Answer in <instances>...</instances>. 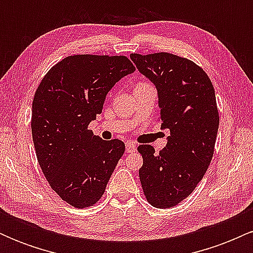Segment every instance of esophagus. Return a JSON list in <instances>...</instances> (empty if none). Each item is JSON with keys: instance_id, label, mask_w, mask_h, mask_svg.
Here are the masks:
<instances>
[{"instance_id": "34e87169", "label": "esophagus", "mask_w": 253, "mask_h": 253, "mask_svg": "<svg viewBox=\"0 0 253 253\" xmlns=\"http://www.w3.org/2000/svg\"><path fill=\"white\" fill-rule=\"evenodd\" d=\"M135 151V144L134 141H127L126 143V152L132 153Z\"/></svg>"}]
</instances>
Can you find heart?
<instances>
[{
	"mask_svg": "<svg viewBox=\"0 0 253 253\" xmlns=\"http://www.w3.org/2000/svg\"><path fill=\"white\" fill-rule=\"evenodd\" d=\"M139 84H144V83H139Z\"/></svg>",
	"mask_w": 253,
	"mask_h": 253,
	"instance_id": "b5f03b06",
	"label": "heart"
}]
</instances>
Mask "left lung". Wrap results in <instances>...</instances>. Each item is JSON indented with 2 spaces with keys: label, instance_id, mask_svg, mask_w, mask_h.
<instances>
[{
  "label": "left lung",
  "instance_id": "obj_1",
  "mask_svg": "<svg viewBox=\"0 0 253 253\" xmlns=\"http://www.w3.org/2000/svg\"><path fill=\"white\" fill-rule=\"evenodd\" d=\"M129 57L156 86L162 128L170 130L159 153L151 145L138 146L144 159L141 187L153 207H175L193 193L213 157L219 128L215 91L207 74L189 59L165 52Z\"/></svg>",
  "mask_w": 253,
  "mask_h": 253
}]
</instances>
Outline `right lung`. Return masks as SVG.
I'll return each instance as SVG.
<instances>
[{"instance_id":"1","label":"right lung","mask_w":253,"mask_h":253,"mask_svg":"<svg viewBox=\"0 0 253 253\" xmlns=\"http://www.w3.org/2000/svg\"><path fill=\"white\" fill-rule=\"evenodd\" d=\"M135 68L124 56L66 57L46 74L32 104V136L51 188L77 208L94 205L125 152L119 139L102 140L88 125L107 94Z\"/></svg>"}]
</instances>
